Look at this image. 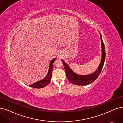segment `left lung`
Segmentation results:
<instances>
[{"instance_id": "left-lung-1", "label": "left lung", "mask_w": 123, "mask_h": 123, "mask_svg": "<svg viewBox=\"0 0 123 123\" xmlns=\"http://www.w3.org/2000/svg\"><path fill=\"white\" fill-rule=\"evenodd\" d=\"M99 33L100 34V38H101V42L102 57H101L100 63L97 69L95 71L94 73L89 75H79V74H76L70 69V68L64 61L62 60L63 64L64 65L67 78L71 83L76 85H79V86H85V85L90 84L92 83L93 82H94V81L97 79L100 74L101 73V71L102 70V67L104 65V61H105V47H104V44L102 40L101 34L100 32Z\"/></svg>"}]
</instances>
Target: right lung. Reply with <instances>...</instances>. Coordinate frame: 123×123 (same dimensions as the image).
I'll return each mask as SVG.
<instances>
[{
    "label": "right lung",
    "mask_w": 123,
    "mask_h": 123,
    "mask_svg": "<svg viewBox=\"0 0 123 123\" xmlns=\"http://www.w3.org/2000/svg\"><path fill=\"white\" fill-rule=\"evenodd\" d=\"M55 60H56V58H54L51 61V62H50L49 71L47 76L43 80H40L37 81V82L34 83L33 84L29 85L30 87L34 88H37V89L42 88L45 87V86H47L50 83L51 78H52V75L53 63H54V62Z\"/></svg>",
    "instance_id": "right-lung-1"
}]
</instances>
